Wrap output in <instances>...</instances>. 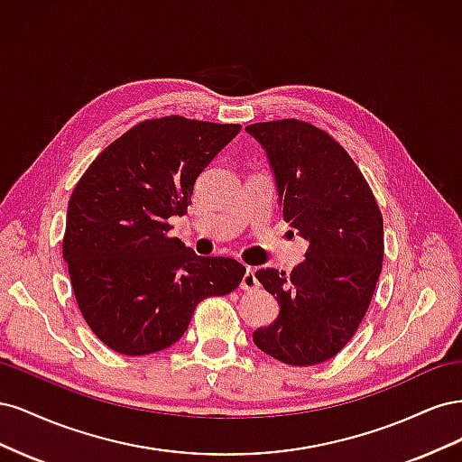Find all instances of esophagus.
Listing matches in <instances>:
<instances>
[{"label":"esophagus","mask_w":462,"mask_h":462,"mask_svg":"<svg viewBox=\"0 0 462 462\" xmlns=\"http://www.w3.org/2000/svg\"><path fill=\"white\" fill-rule=\"evenodd\" d=\"M241 289L243 291H254V289H258V279H256L253 268H246V272L243 275V282H241Z\"/></svg>","instance_id":"esophagus-1"}]
</instances>
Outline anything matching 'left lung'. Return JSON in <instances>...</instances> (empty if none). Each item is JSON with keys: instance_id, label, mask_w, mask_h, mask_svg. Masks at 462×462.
<instances>
[{"instance_id": "8db88e82", "label": "left lung", "mask_w": 462, "mask_h": 462, "mask_svg": "<svg viewBox=\"0 0 462 462\" xmlns=\"http://www.w3.org/2000/svg\"><path fill=\"white\" fill-rule=\"evenodd\" d=\"M275 175L283 219L309 241L304 262L285 275L256 272L279 316L253 333L254 345L291 366L337 355L365 318L383 260V217L353 158L312 123L248 125Z\"/></svg>"}]
</instances>
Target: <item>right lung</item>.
Returning a JSON list of instances; mask_svg holds the SVG:
<instances>
[{
	"instance_id": "right-lung-1",
	"label": "right lung",
	"mask_w": 462,
	"mask_h": 462,
	"mask_svg": "<svg viewBox=\"0 0 462 462\" xmlns=\"http://www.w3.org/2000/svg\"><path fill=\"white\" fill-rule=\"evenodd\" d=\"M241 125L167 116L121 134L77 183L63 260L79 309L111 351L143 356L183 337L194 309L239 287L245 265L170 236L199 175Z\"/></svg>"
}]
</instances>
